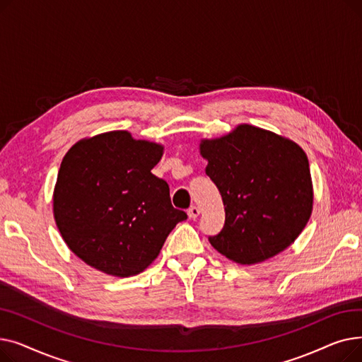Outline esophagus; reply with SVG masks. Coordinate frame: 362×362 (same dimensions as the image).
<instances>
[{
	"instance_id": "34e87169",
	"label": "esophagus",
	"mask_w": 362,
	"mask_h": 362,
	"mask_svg": "<svg viewBox=\"0 0 362 362\" xmlns=\"http://www.w3.org/2000/svg\"><path fill=\"white\" fill-rule=\"evenodd\" d=\"M199 213H201L199 208L195 206V205H192V206L187 210V216H189V218H192V220H195V218L199 216Z\"/></svg>"
}]
</instances>
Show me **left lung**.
<instances>
[{"label":"left lung","instance_id":"8db88e82","mask_svg":"<svg viewBox=\"0 0 362 362\" xmlns=\"http://www.w3.org/2000/svg\"><path fill=\"white\" fill-rule=\"evenodd\" d=\"M205 173L221 194L226 220L208 240L238 264H257L284 251L313 211L307 154L273 132L240 124L218 139H204Z\"/></svg>","mask_w":362,"mask_h":362}]
</instances>
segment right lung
Returning a JSON list of instances; mask_svg holds the SVG:
<instances>
[{"instance_id":"obj_1","label":"right lung","mask_w":362,"mask_h":362,"mask_svg":"<svg viewBox=\"0 0 362 362\" xmlns=\"http://www.w3.org/2000/svg\"><path fill=\"white\" fill-rule=\"evenodd\" d=\"M163 146L126 130L74 144L54 189V218L71 252L117 277L144 272L168 233L187 218L170 201L165 180L151 173Z\"/></svg>"}]
</instances>
